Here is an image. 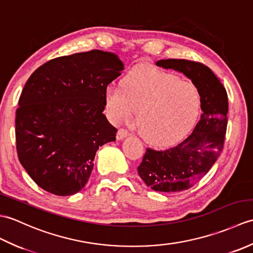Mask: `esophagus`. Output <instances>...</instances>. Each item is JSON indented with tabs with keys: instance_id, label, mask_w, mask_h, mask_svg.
Masks as SVG:
<instances>
[{
	"instance_id": "1",
	"label": "esophagus",
	"mask_w": 253,
	"mask_h": 253,
	"mask_svg": "<svg viewBox=\"0 0 253 253\" xmlns=\"http://www.w3.org/2000/svg\"><path fill=\"white\" fill-rule=\"evenodd\" d=\"M128 135H129V132H128L127 130L120 129V130L117 131V133H116V139H117V140H123L124 138L128 137Z\"/></svg>"
}]
</instances>
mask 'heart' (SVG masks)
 <instances>
[{
    "label": "heart",
    "mask_w": 253,
    "mask_h": 253,
    "mask_svg": "<svg viewBox=\"0 0 253 253\" xmlns=\"http://www.w3.org/2000/svg\"><path fill=\"white\" fill-rule=\"evenodd\" d=\"M105 106L112 123L129 122L137 111V125L150 143L168 146L186 136L195 125L201 99L195 84L175 75L138 66L124 76L121 88L107 87Z\"/></svg>",
    "instance_id": "heart-1"
}]
</instances>
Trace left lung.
<instances>
[{
  "mask_svg": "<svg viewBox=\"0 0 253 253\" xmlns=\"http://www.w3.org/2000/svg\"><path fill=\"white\" fill-rule=\"evenodd\" d=\"M155 65L184 74L200 93L202 114L193 131L173 148H148L138 166L139 176L152 190L178 192L200 180L222 152L227 127V93L214 73L201 63L169 58Z\"/></svg>",
  "mask_w": 253,
  "mask_h": 253,
  "instance_id": "1",
  "label": "left lung"
}]
</instances>
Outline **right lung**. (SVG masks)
Returning <instances> with one entry per match:
<instances>
[{"instance_id":"right-lung-1","label":"right lung","mask_w":253,"mask_h":253,"mask_svg":"<svg viewBox=\"0 0 253 253\" xmlns=\"http://www.w3.org/2000/svg\"><path fill=\"white\" fill-rule=\"evenodd\" d=\"M123 69L114 53L92 50L53 58L27 80L16 111V149L42 189L72 196L87 184L99 147L115 141L104 92Z\"/></svg>"}]
</instances>
